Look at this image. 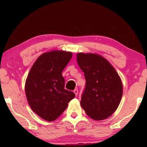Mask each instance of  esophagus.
<instances>
[{
	"label": "esophagus",
	"mask_w": 147,
	"mask_h": 147,
	"mask_svg": "<svg viewBox=\"0 0 147 147\" xmlns=\"http://www.w3.org/2000/svg\"><path fill=\"white\" fill-rule=\"evenodd\" d=\"M74 94H76V96L78 95V89H75L74 90Z\"/></svg>",
	"instance_id": "obj_1"
}]
</instances>
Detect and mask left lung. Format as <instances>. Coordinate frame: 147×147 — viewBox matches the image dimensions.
<instances>
[{
  "instance_id": "8db88e82",
  "label": "left lung",
  "mask_w": 147,
  "mask_h": 147,
  "mask_svg": "<svg viewBox=\"0 0 147 147\" xmlns=\"http://www.w3.org/2000/svg\"><path fill=\"white\" fill-rule=\"evenodd\" d=\"M77 61L86 81L81 106L92 119H106L121 100L123 90L120 76L109 61L98 54L79 53Z\"/></svg>"
}]
</instances>
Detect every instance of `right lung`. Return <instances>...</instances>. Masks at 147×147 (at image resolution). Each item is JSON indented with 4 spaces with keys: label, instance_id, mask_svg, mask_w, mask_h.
Returning <instances> with one entry per match:
<instances>
[{
    "label": "right lung",
    "instance_id": "right-lung-1",
    "mask_svg": "<svg viewBox=\"0 0 147 147\" xmlns=\"http://www.w3.org/2000/svg\"><path fill=\"white\" fill-rule=\"evenodd\" d=\"M72 57L69 51H52L39 56L25 82V94L33 111L47 121L57 119L75 97L65 90L62 71Z\"/></svg>",
    "mask_w": 147,
    "mask_h": 147
}]
</instances>
